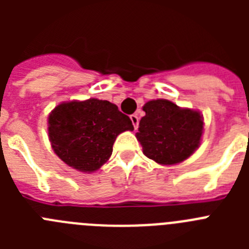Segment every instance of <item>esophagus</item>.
I'll use <instances>...</instances> for the list:
<instances>
[{"label":"esophagus","mask_w":249,"mask_h":249,"mask_svg":"<svg viewBox=\"0 0 249 249\" xmlns=\"http://www.w3.org/2000/svg\"><path fill=\"white\" fill-rule=\"evenodd\" d=\"M129 118H131L132 124H133V127H135V128L137 129L138 128V123H140V118H138L137 114H131V116H129Z\"/></svg>","instance_id":"esophagus-1"}]
</instances>
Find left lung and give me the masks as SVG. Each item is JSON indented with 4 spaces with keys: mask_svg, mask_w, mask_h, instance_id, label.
<instances>
[{
    "mask_svg": "<svg viewBox=\"0 0 249 249\" xmlns=\"http://www.w3.org/2000/svg\"><path fill=\"white\" fill-rule=\"evenodd\" d=\"M136 137L143 153L160 164H176L187 160L201 143L203 118L190 108L168 100H153L143 106Z\"/></svg>",
    "mask_w": 249,
    "mask_h": 249,
    "instance_id": "8db88e82",
    "label": "left lung"
}]
</instances>
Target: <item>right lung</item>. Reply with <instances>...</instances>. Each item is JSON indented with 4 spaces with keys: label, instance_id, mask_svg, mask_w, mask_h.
I'll return each mask as SVG.
<instances>
[{
    "label": "right lung",
    "instance_id": "obj_1",
    "mask_svg": "<svg viewBox=\"0 0 249 249\" xmlns=\"http://www.w3.org/2000/svg\"><path fill=\"white\" fill-rule=\"evenodd\" d=\"M133 131L128 116L108 101L89 98L58 105L48 116L54 153L72 168L94 172L111 157L117 136Z\"/></svg>",
    "mask_w": 249,
    "mask_h": 249
}]
</instances>
